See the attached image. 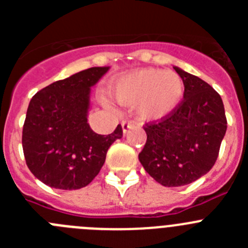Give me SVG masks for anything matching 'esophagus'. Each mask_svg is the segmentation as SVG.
Wrapping results in <instances>:
<instances>
[{
    "label": "esophagus",
    "mask_w": 248,
    "mask_h": 248,
    "mask_svg": "<svg viewBox=\"0 0 248 248\" xmlns=\"http://www.w3.org/2000/svg\"><path fill=\"white\" fill-rule=\"evenodd\" d=\"M133 125H134V123L130 122V120H123V123H122L123 133H124V134H125L126 131H128L129 129H130L131 126H133Z\"/></svg>",
    "instance_id": "34e87169"
}]
</instances>
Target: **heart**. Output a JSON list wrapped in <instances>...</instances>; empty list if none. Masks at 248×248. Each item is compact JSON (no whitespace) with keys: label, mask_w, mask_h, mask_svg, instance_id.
<instances>
[{"label":"heart","mask_w":248,"mask_h":248,"mask_svg":"<svg viewBox=\"0 0 248 248\" xmlns=\"http://www.w3.org/2000/svg\"><path fill=\"white\" fill-rule=\"evenodd\" d=\"M111 92L122 104L137 102L138 113L144 119H160L181 102L184 82L175 72L145 68L119 77Z\"/></svg>","instance_id":"1"}]
</instances>
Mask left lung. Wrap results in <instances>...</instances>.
<instances>
[{
    "instance_id": "1",
    "label": "left lung",
    "mask_w": 248,
    "mask_h": 248,
    "mask_svg": "<svg viewBox=\"0 0 248 248\" xmlns=\"http://www.w3.org/2000/svg\"><path fill=\"white\" fill-rule=\"evenodd\" d=\"M184 99L166 117L145 123L146 143L139 153L145 171L164 186H184L215 165L227 129L220 94L199 77L175 67Z\"/></svg>"
}]
</instances>
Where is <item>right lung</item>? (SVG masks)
Segmentation results:
<instances>
[{"mask_svg": "<svg viewBox=\"0 0 248 248\" xmlns=\"http://www.w3.org/2000/svg\"><path fill=\"white\" fill-rule=\"evenodd\" d=\"M109 67H93L41 89L31 99L22 148L31 172L61 190L82 189L99 174L109 146L123 137L122 125L100 135L87 123L89 93Z\"/></svg>", "mask_w": 248, "mask_h": 248, "instance_id": "1", "label": "right lung"}]
</instances>
